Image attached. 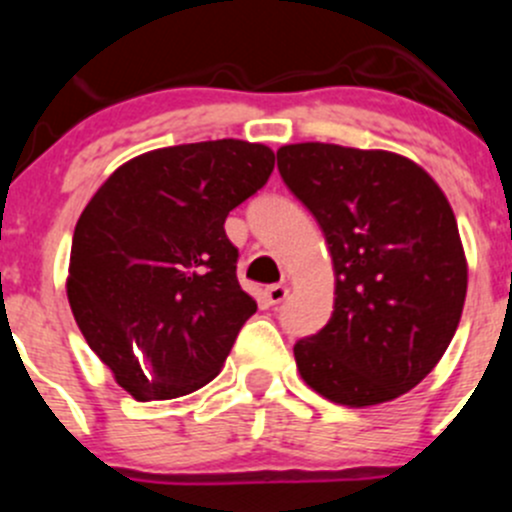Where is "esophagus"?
Instances as JSON below:
<instances>
[{"label":"esophagus","mask_w":512,"mask_h":512,"mask_svg":"<svg viewBox=\"0 0 512 512\" xmlns=\"http://www.w3.org/2000/svg\"><path fill=\"white\" fill-rule=\"evenodd\" d=\"M287 294H289V287L287 285H272V287L265 289V297H267V302H270V304L285 302Z\"/></svg>","instance_id":"esophagus-1"}]
</instances>
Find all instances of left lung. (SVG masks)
Segmentation results:
<instances>
[{
  "mask_svg": "<svg viewBox=\"0 0 512 512\" xmlns=\"http://www.w3.org/2000/svg\"><path fill=\"white\" fill-rule=\"evenodd\" d=\"M277 168L317 218L334 265L332 319L294 344L299 376L352 409L399 399L438 364L466 302V252L446 195L389 151L292 143Z\"/></svg>",
  "mask_w": 512,
  "mask_h": 512,
  "instance_id": "obj_1",
  "label": "left lung"
}]
</instances>
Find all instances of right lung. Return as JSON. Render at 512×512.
Returning <instances> with one entry per match:
<instances>
[{"instance_id":"obj_1","label":"right lung","mask_w":512,"mask_h":512,"mask_svg":"<svg viewBox=\"0 0 512 512\" xmlns=\"http://www.w3.org/2000/svg\"><path fill=\"white\" fill-rule=\"evenodd\" d=\"M262 143L158 148L108 175L71 242V312L138 401L193 394L223 369L257 302L237 282L225 218L270 178Z\"/></svg>"}]
</instances>
